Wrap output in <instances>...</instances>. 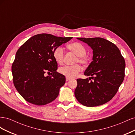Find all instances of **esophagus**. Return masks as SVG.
I'll list each match as a JSON object with an SVG mask.
<instances>
[{
  "mask_svg": "<svg viewBox=\"0 0 135 135\" xmlns=\"http://www.w3.org/2000/svg\"><path fill=\"white\" fill-rule=\"evenodd\" d=\"M70 80V78H68V77L66 78V81H69V80Z\"/></svg>",
  "mask_w": 135,
  "mask_h": 135,
  "instance_id": "1",
  "label": "esophagus"
}]
</instances>
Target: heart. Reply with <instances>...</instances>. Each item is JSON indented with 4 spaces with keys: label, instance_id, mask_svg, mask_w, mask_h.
Returning a JSON list of instances; mask_svg holds the SVG:
<instances>
[{
    "label": "heart",
    "instance_id": "obj_1",
    "mask_svg": "<svg viewBox=\"0 0 135 135\" xmlns=\"http://www.w3.org/2000/svg\"><path fill=\"white\" fill-rule=\"evenodd\" d=\"M67 47L73 54L77 56V58L75 60V63L79 62L83 65H87L88 63V59L85 56L86 54V50L82 44L78 42H74L69 44ZM53 55L57 62L59 64L62 63L64 57V48L60 46L56 47L53 53ZM80 70L81 67L78 64L74 65H65L60 68L59 69V71L61 74L68 78L75 77Z\"/></svg>",
    "mask_w": 135,
    "mask_h": 135
}]
</instances>
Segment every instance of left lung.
Masks as SVG:
<instances>
[{
    "label": "left lung",
    "mask_w": 135,
    "mask_h": 135,
    "mask_svg": "<svg viewBox=\"0 0 135 135\" xmlns=\"http://www.w3.org/2000/svg\"><path fill=\"white\" fill-rule=\"evenodd\" d=\"M76 39L91 48L93 57L84 73L90 77L76 80L75 96L79 103L85 107L103 105L115 96L123 82L126 66L124 59L118 48L107 39L102 38Z\"/></svg>",
    "instance_id": "obj_1"
}]
</instances>
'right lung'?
Wrapping results in <instances>:
<instances>
[{
    "mask_svg": "<svg viewBox=\"0 0 135 135\" xmlns=\"http://www.w3.org/2000/svg\"><path fill=\"white\" fill-rule=\"evenodd\" d=\"M72 38L40 34L32 36L18 49L12 72L15 87L26 101L44 105L58 96L66 78L56 71L57 63L53 53L56 47ZM46 71L51 72L52 75L45 77Z\"/></svg>",
    "mask_w": 135,
    "mask_h": 135,
    "instance_id": "1",
    "label": "right lung"
}]
</instances>
